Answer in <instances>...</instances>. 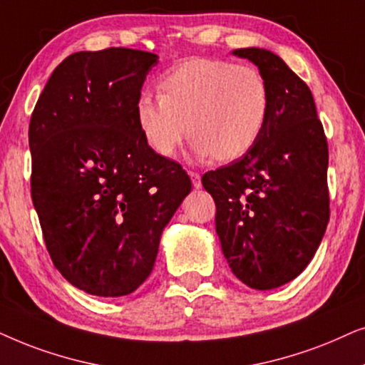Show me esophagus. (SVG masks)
I'll return each mask as SVG.
<instances>
[{
    "label": "esophagus",
    "mask_w": 365,
    "mask_h": 365,
    "mask_svg": "<svg viewBox=\"0 0 365 365\" xmlns=\"http://www.w3.org/2000/svg\"><path fill=\"white\" fill-rule=\"evenodd\" d=\"M188 175H190L193 187H195V188H200V187H202V177H200V173H197V172H190Z\"/></svg>",
    "instance_id": "obj_1"
}]
</instances>
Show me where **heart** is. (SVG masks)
<instances>
[{
	"mask_svg": "<svg viewBox=\"0 0 365 365\" xmlns=\"http://www.w3.org/2000/svg\"><path fill=\"white\" fill-rule=\"evenodd\" d=\"M158 90L138 95L135 123L163 158L173 157L190 133L198 158L237 160L259 142L269 120V85L254 66L192 58L168 71Z\"/></svg>",
	"mask_w": 365,
	"mask_h": 365,
	"instance_id": "obj_1",
	"label": "heart"
}]
</instances>
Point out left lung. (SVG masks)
Here are the masks:
<instances>
[{
    "label": "left lung",
    "mask_w": 365,
    "mask_h": 365,
    "mask_svg": "<svg viewBox=\"0 0 365 365\" xmlns=\"http://www.w3.org/2000/svg\"><path fill=\"white\" fill-rule=\"evenodd\" d=\"M232 55L259 68L270 91L265 130L239 160L202 177L215 200V228L233 275L250 289L294 280L314 259L329 223V150L314 96L264 48Z\"/></svg>",
    "instance_id": "left-lung-1"
}]
</instances>
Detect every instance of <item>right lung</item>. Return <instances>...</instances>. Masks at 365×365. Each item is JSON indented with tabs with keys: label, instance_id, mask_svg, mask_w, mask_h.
<instances>
[{
	"label": "right lung",
	"instance_id": "1",
	"mask_svg": "<svg viewBox=\"0 0 365 365\" xmlns=\"http://www.w3.org/2000/svg\"><path fill=\"white\" fill-rule=\"evenodd\" d=\"M158 56L78 51L51 73L30 121L31 197L61 275L121 297L152 274L160 237L192 190L177 162L145 142L135 101Z\"/></svg>",
	"mask_w": 365,
	"mask_h": 365
}]
</instances>
